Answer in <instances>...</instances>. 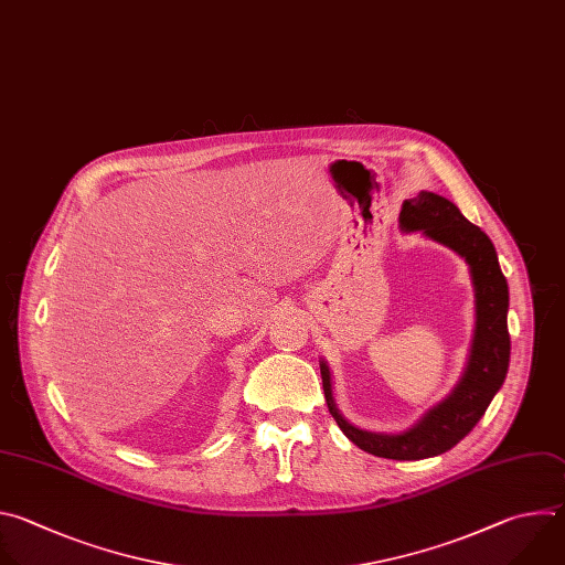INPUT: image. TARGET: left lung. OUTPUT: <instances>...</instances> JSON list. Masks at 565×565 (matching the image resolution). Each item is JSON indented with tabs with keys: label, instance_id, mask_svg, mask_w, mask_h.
Segmentation results:
<instances>
[{
	"label": "left lung",
	"instance_id": "left-lung-1",
	"mask_svg": "<svg viewBox=\"0 0 565 565\" xmlns=\"http://www.w3.org/2000/svg\"><path fill=\"white\" fill-rule=\"evenodd\" d=\"M398 227L405 234L420 232L425 238L452 249L470 267L477 320L468 365L459 383L414 425L403 431L385 434L361 429L341 414L331 390V370L324 359L320 361V376L329 414L354 445L374 457L420 461L447 452L466 438L501 390L510 365V294L492 241L455 202L431 191H420L416 198L403 202Z\"/></svg>",
	"mask_w": 565,
	"mask_h": 565
}]
</instances>
